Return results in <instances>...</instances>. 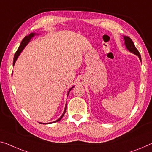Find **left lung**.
Wrapping results in <instances>:
<instances>
[{"label": "left lung", "instance_id": "8db88e82", "mask_svg": "<svg viewBox=\"0 0 152 152\" xmlns=\"http://www.w3.org/2000/svg\"><path fill=\"white\" fill-rule=\"evenodd\" d=\"M124 40H125V45H126V48L128 49V50L130 52V53L134 54H136V55H137L138 56H139V59L141 61V54H140L139 50L137 49V48L135 47L134 43H133V42H132V40L131 39L130 37H128V36H124Z\"/></svg>", "mask_w": 152, "mask_h": 152}]
</instances>
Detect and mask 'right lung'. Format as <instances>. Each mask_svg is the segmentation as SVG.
I'll list each match as a JSON object with an SVG mask.
<instances>
[{
    "label": "right lung",
    "instance_id": "1",
    "mask_svg": "<svg viewBox=\"0 0 152 152\" xmlns=\"http://www.w3.org/2000/svg\"><path fill=\"white\" fill-rule=\"evenodd\" d=\"M35 35V33H31L30 35H28V36H25V37H24V38L23 39H22V42H21V44H20V46H19V48H18V50L16 51V53H15V55H14V58H13V65H15V61H16V60H17V58H18V56L20 55V54L21 53V52L23 50V49L24 48V47H25L27 44H28V42H30L31 41V38H32L34 35ZM74 87H72L71 89H70L69 90V91H68V94H67V96H68V94H69V91H71V89H72V88H73ZM65 111H66V106H65V110H64V112H63V113L62 114V115L61 116V117L59 119H58L57 120H56V121H53L54 123V122H57V121H60L61 119H62V117H63V115H64V114H65ZM51 123H53V122H51ZM40 124H44V123H40ZM50 124V123H49Z\"/></svg>",
    "mask_w": 152,
    "mask_h": 152
}]
</instances>
